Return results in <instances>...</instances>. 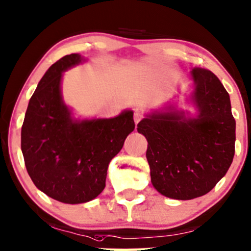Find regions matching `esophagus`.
I'll return each mask as SVG.
<instances>
[{
	"label": "esophagus",
	"instance_id": "1",
	"mask_svg": "<svg viewBox=\"0 0 251 251\" xmlns=\"http://www.w3.org/2000/svg\"><path fill=\"white\" fill-rule=\"evenodd\" d=\"M142 119H143V113L141 112V110H136V112L133 113V120H135L136 125H137V123L141 121Z\"/></svg>",
	"mask_w": 251,
	"mask_h": 251
}]
</instances>
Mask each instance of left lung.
<instances>
[{
    "mask_svg": "<svg viewBox=\"0 0 251 251\" xmlns=\"http://www.w3.org/2000/svg\"><path fill=\"white\" fill-rule=\"evenodd\" d=\"M194 91L188 102L196 114L167 103L138 123L148 141L152 185L173 200L201 197L225 176L235 153V120L229 94L213 73L190 71Z\"/></svg>",
    "mask_w": 251,
    "mask_h": 251,
    "instance_id": "1",
    "label": "left lung"
}]
</instances>
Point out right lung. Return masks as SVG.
<instances>
[{"mask_svg": "<svg viewBox=\"0 0 251 251\" xmlns=\"http://www.w3.org/2000/svg\"><path fill=\"white\" fill-rule=\"evenodd\" d=\"M80 54L55 62L31 97L22 126V152L35 187L66 204L86 203L101 194L107 169L135 129L133 112L110 119H77L64 102L63 73L85 62Z\"/></svg>", "mask_w": 251, "mask_h": 251, "instance_id": "add662e5", "label": "right lung"}]
</instances>
